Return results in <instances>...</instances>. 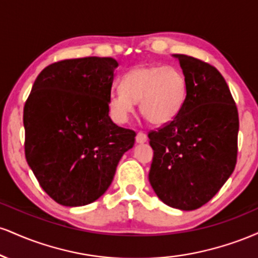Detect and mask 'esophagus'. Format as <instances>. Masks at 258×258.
<instances>
[{"mask_svg":"<svg viewBox=\"0 0 258 258\" xmlns=\"http://www.w3.org/2000/svg\"><path fill=\"white\" fill-rule=\"evenodd\" d=\"M147 141H148V137H147L146 133H143V132L137 133V136H136V142H137V143H139V144L146 143Z\"/></svg>","mask_w":258,"mask_h":258,"instance_id":"1","label":"esophagus"}]
</instances>
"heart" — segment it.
I'll return each mask as SVG.
<instances>
[{"label":"heart","instance_id":"b5f03b06","mask_svg":"<svg viewBox=\"0 0 258 258\" xmlns=\"http://www.w3.org/2000/svg\"><path fill=\"white\" fill-rule=\"evenodd\" d=\"M186 81L172 65H137L120 81V90L111 92L108 105L111 117L125 123L139 103L142 116L154 126H166L176 119L184 104Z\"/></svg>","mask_w":258,"mask_h":258}]
</instances>
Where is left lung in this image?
<instances>
[{
  "instance_id": "1",
  "label": "left lung",
  "mask_w": 258,
  "mask_h": 258,
  "mask_svg": "<svg viewBox=\"0 0 258 258\" xmlns=\"http://www.w3.org/2000/svg\"><path fill=\"white\" fill-rule=\"evenodd\" d=\"M173 57L186 96L176 119L148 135L154 150L149 182L162 203L191 211L211 200L235 168L239 115L215 67L185 54Z\"/></svg>"
}]
</instances>
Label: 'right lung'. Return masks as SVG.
Returning a JSON list of instances; mask_svg holds the SVG:
<instances>
[{"label":"right lung","mask_w":258,"mask_h":258,"mask_svg":"<svg viewBox=\"0 0 258 258\" xmlns=\"http://www.w3.org/2000/svg\"><path fill=\"white\" fill-rule=\"evenodd\" d=\"M115 59H65L46 67L24 106L25 158L40 185L63 206L93 203L111 184L136 132L109 116Z\"/></svg>","instance_id":"obj_1"}]
</instances>
